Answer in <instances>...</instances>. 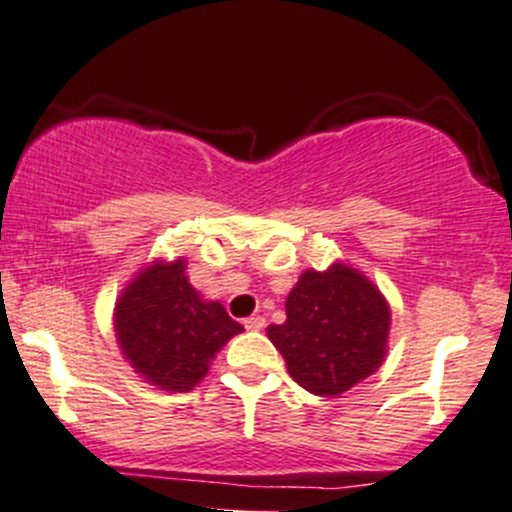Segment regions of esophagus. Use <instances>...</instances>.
Returning <instances> with one entry per match:
<instances>
[{
	"label": "esophagus",
	"mask_w": 512,
	"mask_h": 512,
	"mask_svg": "<svg viewBox=\"0 0 512 512\" xmlns=\"http://www.w3.org/2000/svg\"><path fill=\"white\" fill-rule=\"evenodd\" d=\"M242 324H245L247 331H262V328H265V319H262V316H250V319H245Z\"/></svg>",
	"instance_id": "34e87169"
}]
</instances>
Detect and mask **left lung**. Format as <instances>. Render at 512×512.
Masks as SVG:
<instances>
[{
    "label": "left lung",
    "instance_id": "1",
    "mask_svg": "<svg viewBox=\"0 0 512 512\" xmlns=\"http://www.w3.org/2000/svg\"><path fill=\"white\" fill-rule=\"evenodd\" d=\"M390 306L365 274L343 262L306 270L287 297V321L267 336L304 390L341 395L380 368L387 353Z\"/></svg>",
    "mask_w": 512,
    "mask_h": 512
}]
</instances>
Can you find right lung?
I'll return each instance as SVG.
<instances>
[{
	"instance_id": "right-lung-1",
	"label": "right lung",
	"mask_w": 512,
	"mask_h": 512,
	"mask_svg": "<svg viewBox=\"0 0 512 512\" xmlns=\"http://www.w3.org/2000/svg\"><path fill=\"white\" fill-rule=\"evenodd\" d=\"M242 326L220 301H206L186 277V260H157L122 289L115 336L134 373L169 392L193 390L215 353Z\"/></svg>"
}]
</instances>
